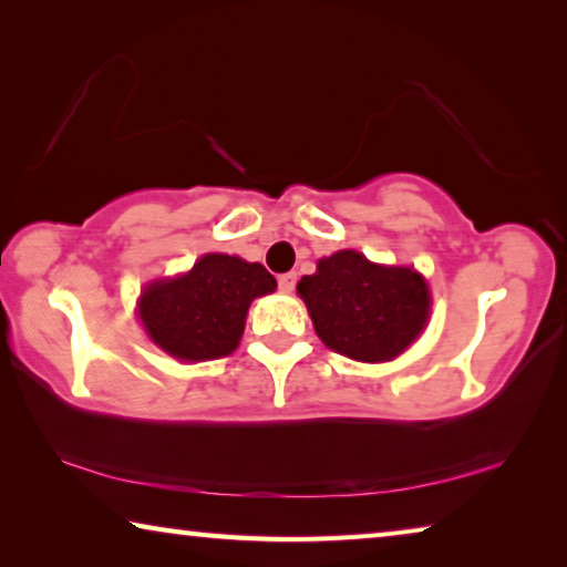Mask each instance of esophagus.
Returning <instances> with one entry per match:
<instances>
[{"instance_id": "obj_1", "label": "esophagus", "mask_w": 567, "mask_h": 567, "mask_svg": "<svg viewBox=\"0 0 567 567\" xmlns=\"http://www.w3.org/2000/svg\"><path fill=\"white\" fill-rule=\"evenodd\" d=\"M295 282H298V275H295V272H285V275L277 277V285H280L282 292H292Z\"/></svg>"}]
</instances>
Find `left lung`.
Listing matches in <instances>:
<instances>
[{
	"label": "left lung",
	"instance_id": "8db88e82",
	"mask_svg": "<svg viewBox=\"0 0 567 567\" xmlns=\"http://www.w3.org/2000/svg\"><path fill=\"white\" fill-rule=\"evenodd\" d=\"M298 292L322 343L363 363L396 358L429 318L424 277L411 267L373 265L353 249L320 259Z\"/></svg>",
	"mask_w": 567,
	"mask_h": 567
}]
</instances>
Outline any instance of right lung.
<instances>
[{
  "label": "right lung",
  "instance_id": "add662e5",
  "mask_svg": "<svg viewBox=\"0 0 567 567\" xmlns=\"http://www.w3.org/2000/svg\"><path fill=\"white\" fill-rule=\"evenodd\" d=\"M275 287V277L259 262L204 255L192 272L151 282L141 295L138 316L168 355L209 361L237 348L251 300Z\"/></svg>",
  "mask_w": 567,
  "mask_h": 567
}]
</instances>
